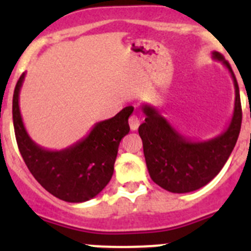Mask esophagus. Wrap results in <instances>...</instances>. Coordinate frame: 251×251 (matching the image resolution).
Here are the masks:
<instances>
[{
	"instance_id": "1",
	"label": "esophagus",
	"mask_w": 251,
	"mask_h": 251,
	"mask_svg": "<svg viewBox=\"0 0 251 251\" xmlns=\"http://www.w3.org/2000/svg\"><path fill=\"white\" fill-rule=\"evenodd\" d=\"M139 123H141V122H139V118H138V117H137L136 114L130 115V118H129V127H130V129H132V130H137V129H138Z\"/></svg>"
}]
</instances>
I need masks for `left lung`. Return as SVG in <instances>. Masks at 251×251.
Here are the masks:
<instances>
[{
	"label": "left lung",
	"instance_id": "left-lung-1",
	"mask_svg": "<svg viewBox=\"0 0 251 251\" xmlns=\"http://www.w3.org/2000/svg\"><path fill=\"white\" fill-rule=\"evenodd\" d=\"M212 57L230 72L235 86V106L229 127L208 141L194 142L175 129L158 109L143 104L145 122L138 133L153 182L174 194L196 191L207 185L221 171L234 150L241 128V103L239 85L230 64L216 51Z\"/></svg>",
	"mask_w": 251,
	"mask_h": 251
}]
</instances>
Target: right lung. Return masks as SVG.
I'll list each match as a JSON object with an SVG mask.
<instances>
[{"instance_id":"add662e5","label":"right lung","mask_w":251,"mask_h":251,"mask_svg":"<svg viewBox=\"0 0 251 251\" xmlns=\"http://www.w3.org/2000/svg\"><path fill=\"white\" fill-rule=\"evenodd\" d=\"M20 76L12 99V118L20 153L26 166L46 191L66 202H84L108 185L114 172L119 143L129 133L128 118L133 106H126L113 118L98 122L85 138L61 151L40 147L32 139L20 113Z\"/></svg>"}]
</instances>
